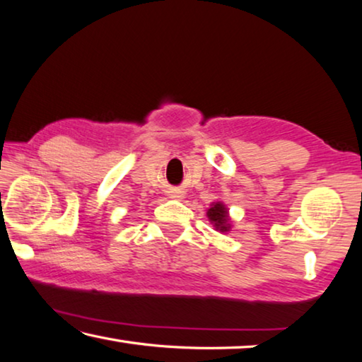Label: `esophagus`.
Here are the masks:
<instances>
[{"mask_svg":"<svg viewBox=\"0 0 362 362\" xmlns=\"http://www.w3.org/2000/svg\"><path fill=\"white\" fill-rule=\"evenodd\" d=\"M175 198H182V196L180 194H175Z\"/></svg>","mask_w":362,"mask_h":362,"instance_id":"obj_1","label":"esophagus"}]
</instances>
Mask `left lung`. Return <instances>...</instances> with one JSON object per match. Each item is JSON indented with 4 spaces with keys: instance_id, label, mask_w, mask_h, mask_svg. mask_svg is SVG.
Returning <instances> with one entry per match:
<instances>
[{
    "instance_id": "1",
    "label": "left lung",
    "mask_w": 362,
    "mask_h": 362,
    "mask_svg": "<svg viewBox=\"0 0 362 362\" xmlns=\"http://www.w3.org/2000/svg\"><path fill=\"white\" fill-rule=\"evenodd\" d=\"M207 217L211 218V222L216 225V228L220 231H228V212H226L225 206L222 203L214 204L209 211H207Z\"/></svg>"
}]
</instances>
